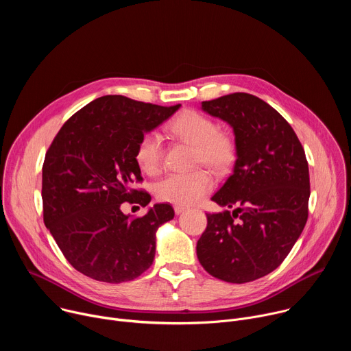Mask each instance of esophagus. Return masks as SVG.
Returning <instances> with one entry per match:
<instances>
[{"label": "esophagus", "instance_id": "esophagus-1", "mask_svg": "<svg viewBox=\"0 0 351 351\" xmlns=\"http://www.w3.org/2000/svg\"><path fill=\"white\" fill-rule=\"evenodd\" d=\"M173 210H175V214L179 215V214H182V213L186 211V207H183V206H175Z\"/></svg>", "mask_w": 351, "mask_h": 351}]
</instances>
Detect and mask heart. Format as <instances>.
<instances>
[{"label":"heart","mask_w":351,"mask_h":351,"mask_svg":"<svg viewBox=\"0 0 351 351\" xmlns=\"http://www.w3.org/2000/svg\"><path fill=\"white\" fill-rule=\"evenodd\" d=\"M171 134L194 147V161L222 172L230 167L236 156L233 137L218 130L208 117L193 110L180 112L168 126ZM134 158L145 173H157L162 160V141L156 132H148L137 143ZM208 172L199 169L190 173H172L156 186V195L161 202L178 206H191L203 199L213 189Z\"/></svg>","instance_id":"b5f03b06"}]
</instances>
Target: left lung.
<instances>
[{"label":"left lung","instance_id":"left-lung-1","mask_svg":"<svg viewBox=\"0 0 351 351\" xmlns=\"http://www.w3.org/2000/svg\"><path fill=\"white\" fill-rule=\"evenodd\" d=\"M202 110L234 133L233 173L211 198L234 210L207 214L197 257L221 280L252 282L283 263L306 226L310 173L304 148L287 121L256 95L228 94L203 101Z\"/></svg>","mask_w":351,"mask_h":351}]
</instances>
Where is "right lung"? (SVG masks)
Segmentation results:
<instances>
[{
	"mask_svg": "<svg viewBox=\"0 0 351 351\" xmlns=\"http://www.w3.org/2000/svg\"><path fill=\"white\" fill-rule=\"evenodd\" d=\"M179 107L99 97L71 117L49 145L43 165L44 223L83 275L121 283L152 267L156 233L175 217L173 208L154 204L132 219L121 206L152 202L147 191L132 189L143 180L136 147Z\"/></svg>",
	"mask_w": 351,
	"mask_h": 351,
	"instance_id": "right-lung-1",
	"label": "right lung"
}]
</instances>
